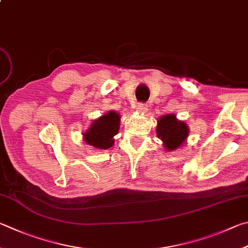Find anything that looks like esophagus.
Returning <instances> with one entry per match:
<instances>
[{
    "mask_svg": "<svg viewBox=\"0 0 248 248\" xmlns=\"http://www.w3.org/2000/svg\"><path fill=\"white\" fill-rule=\"evenodd\" d=\"M137 111L140 114H145L147 111V105L146 104H139L137 106Z\"/></svg>",
    "mask_w": 248,
    "mask_h": 248,
    "instance_id": "esophagus-1",
    "label": "esophagus"
}]
</instances>
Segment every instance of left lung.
<instances>
[{
	"label": "left lung",
	"instance_id": "8db88e82",
	"mask_svg": "<svg viewBox=\"0 0 248 248\" xmlns=\"http://www.w3.org/2000/svg\"><path fill=\"white\" fill-rule=\"evenodd\" d=\"M156 134L164 142L166 150L174 151L186 142L188 127L184 121L178 120L174 114L164 115L157 121Z\"/></svg>",
	"mask_w": 248,
	"mask_h": 248
}]
</instances>
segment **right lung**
I'll use <instances>...</instances> for the list:
<instances>
[{
  "label": "right lung",
  "mask_w": 248,
  "mask_h": 248,
  "mask_svg": "<svg viewBox=\"0 0 248 248\" xmlns=\"http://www.w3.org/2000/svg\"><path fill=\"white\" fill-rule=\"evenodd\" d=\"M120 116L109 110L100 118L93 120L88 131L83 133L84 142L100 150H107L114 145V137L119 131Z\"/></svg>",
  "instance_id": "1"
}]
</instances>
